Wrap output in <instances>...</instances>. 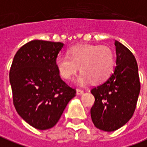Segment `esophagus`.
I'll list each match as a JSON object with an SVG mask.
<instances>
[{"instance_id": "1", "label": "esophagus", "mask_w": 147, "mask_h": 147, "mask_svg": "<svg viewBox=\"0 0 147 147\" xmlns=\"http://www.w3.org/2000/svg\"><path fill=\"white\" fill-rule=\"evenodd\" d=\"M84 94V91L81 89H77V95L78 96H81V95H83Z\"/></svg>"}]
</instances>
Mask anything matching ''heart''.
<instances>
[{"label": "heart", "instance_id": "1", "mask_svg": "<svg viewBox=\"0 0 147 147\" xmlns=\"http://www.w3.org/2000/svg\"><path fill=\"white\" fill-rule=\"evenodd\" d=\"M55 65L63 79H70L80 66L81 74L75 80L77 84L84 85L90 81L99 83L105 81L113 71L114 55L107 46L81 45L71 48L68 55H59Z\"/></svg>", "mask_w": 147, "mask_h": 147}]
</instances>
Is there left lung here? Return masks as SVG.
Listing matches in <instances>:
<instances>
[{
	"mask_svg": "<svg viewBox=\"0 0 147 147\" xmlns=\"http://www.w3.org/2000/svg\"><path fill=\"white\" fill-rule=\"evenodd\" d=\"M116 66L113 73L91 92L95 103L91 117L96 128L113 131L121 128L131 118L140 92L138 65L133 54L115 40Z\"/></svg>",
	"mask_w": 147,
	"mask_h": 147,
	"instance_id": "obj_1",
	"label": "left lung"
}]
</instances>
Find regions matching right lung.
<instances>
[{
    "mask_svg": "<svg viewBox=\"0 0 147 147\" xmlns=\"http://www.w3.org/2000/svg\"><path fill=\"white\" fill-rule=\"evenodd\" d=\"M63 43L34 40L21 47L9 73L17 113L32 127L46 130L57 124L76 96L61 79L55 65Z\"/></svg>",
    "mask_w": 147,
    "mask_h": 147,
    "instance_id": "add662e5",
    "label": "right lung"
}]
</instances>
